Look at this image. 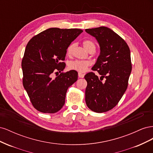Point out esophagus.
Returning <instances> with one entry per match:
<instances>
[{
	"mask_svg": "<svg viewBox=\"0 0 153 153\" xmlns=\"http://www.w3.org/2000/svg\"><path fill=\"white\" fill-rule=\"evenodd\" d=\"M78 77L82 78L84 77V74L81 73H78Z\"/></svg>",
	"mask_w": 153,
	"mask_h": 153,
	"instance_id": "1",
	"label": "esophagus"
}]
</instances>
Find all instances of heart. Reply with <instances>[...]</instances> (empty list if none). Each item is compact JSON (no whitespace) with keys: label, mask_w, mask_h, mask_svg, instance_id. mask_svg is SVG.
I'll list each match as a JSON object with an SVG mask.
<instances>
[{"label":"heart","mask_w":153,"mask_h":153,"mask_svg":"<svg viewBox=\"0 0 153 153\" xmlns=\"http://www.w3.org/2000/svg\"><path fill=\"white\" fill-rule=\"evenodd\" d=\"M83 45L85 48L89 52L91 50H95L96 47L95 45L92 41L90 40H85L83 42ZM75 47V44L74 43L69 45L66 49V54L68 56H71L73 54V49ZM91 65V62L87 61H79V60H76L69 62V68L72 70H75L80 73H83L87 71V68Z\"/></svg>","instance_id":"obj_1"}]
</instances>
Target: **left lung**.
I'll use <instances>...</instances> for the list:
<instances>
[{
    "mask_svg": "<svg viewBox=\"0 0 153 153\" xmlns=\"http://www.w3.org/2000/svg\"><path fill=\"white\" fill-rule=\"evenodd\" d=\"M94 36L100 47V54L94 66L101 76L93 72L84 78L87 82L85 103L97 113L105 112L117 105L126 91L131 71L130 50L121 37L106 27L85 29ZM105 77V81L102 82Z\"/></svg>",
    "mask_w": 153,
    "mask_h": 153,
    "instance_id": "1",
    "label": "left lung"
}]
</instances>
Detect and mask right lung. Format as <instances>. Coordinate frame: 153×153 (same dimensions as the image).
Wrapping results in <instances>:
<instances>
[{
	"instance_id": "add662e5",
	"label": "right lung",
	"mask_w": 153,
	"mask_h": 153,
	"mask_svg": "<svg viewBox=\"0 0 153 153\" xmlns=\"http://www.w3.org/2000/svg\"><path fill=\"white\" fill-rule=\"evenodd\" d=\"M78 29L50 28L34 36L27 43L22 61L23 85L34 107L43 113L53 114L65 103L66 94L78 79V73H53L64 70L66 49L79 36Z\"/></svg>"
}]
</instances>
